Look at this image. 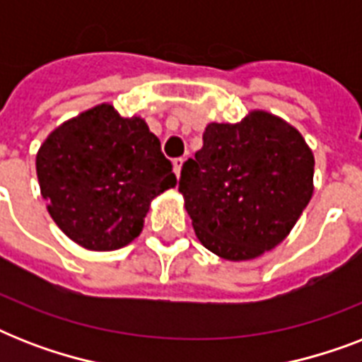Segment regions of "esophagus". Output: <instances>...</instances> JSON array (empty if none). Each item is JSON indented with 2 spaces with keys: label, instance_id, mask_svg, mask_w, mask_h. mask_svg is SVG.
<instances>
[{
  "label": "esophagus",
  "instance_id": "1",
  "mask_svg": "<svg viewBox=\"0 0 362 362\" xmlns=\"http://www.w3.org/2000/svg\"><path fill=\"white\" fill-rule=\"evenodd\" d=\"M182 165H184V159H182V158H176L175 161H173V167H175V173H176V176H180Z\"/></svg>",
  "mask_w": 362,
  "mask_h": 362
}]
</instances>
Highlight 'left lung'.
I'll list each match as a JSON object with an SVG mask.
<instances>
[{"label": "left lung", "mask_w": 362, "mask_h": 362, "mask_svg": "<svg viewBox=\"0 0 362 362\" xmlns=\"http://www.w3.org/2000/svg\"><path fill=\"white\" fill-rule=\"evenodd\" d=\"M314 163L298 129L267 110L206 125L178 186L201 244L227 261L270 252L312 199Z\"/></svg>", "instance_id": "8db88e82"}]
</instances>
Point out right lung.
I'll return each mask as SVG.
<instances>
[{
	"label": "right lung",
	"mask_w": 362,
	"mask_h": 362,
	"mask_svg": "<svg viewBox=\"0 0 362 362\" xmlns=\"http://www.w3.org/2000/svg\"><path fill=\"white\" fill-rule=\"evenodd\" d=\"M35 169L54 223L93 252L135 240L150 203L176 186L146 122L124 118L109 103L58 125L39 148Z\"/></svg>",
	"instance_id": "obj_1"
}]
</instances>
